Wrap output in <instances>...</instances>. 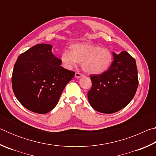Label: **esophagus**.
Returning <instances> with one entry per match:
<instances>
[{
  "label": "esophagus",
  "mask_w": 156,
  "mask_h": 156,
  "mask_svg": "<svg viewBox=\"0 0 156 156\" xmlns=\"http://www.w3.org/2000/svg\"><path fill=\"white\" fill-rule=\"evenodd\" d=\"M75 76H76V78H79L83 77L84 75L83 74V73H79V72H76V73H75Z\"/></svg>",
  "instance_id": "34e87169"
}]
</instances>
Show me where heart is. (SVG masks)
Here are the masks:
<instances>
[{
	"label": "heart",
	"instance_id": "b5f03b06",
	"mask_svg": "<svg viewBox=\"0 0 156 156\" xmlns=\"http://www.w3.org/2000/svg\"><path fill=\"white\" fill-rule=\"evenodd\" d=\"M112 61L113 54L109 49L89 43L73 44L70 51L63 50L60 55V62L64 68L72 69L80 62L83 69L90 74L106 72Z\"/></svg>",
	"mask_w": 156,
	"mask_h": 156
}]
</instances>
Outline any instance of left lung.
Listing matches in <instances>:
<instances>
[{
    "instance_id": "8db88e82",
    "label": "left lung",
    "mask_w": 156,
    "mask_h": 156,
    "mask_svg": "<svg viewBox=\"0 0 156 156\" xmlns=\"http://www.w3.org/2000/svg\"><path fill=\"white\" fill-rule=\"evenodd\" d=\"M113 61L109 69L90 76L92 87L88 91L89 104L95 110L113 113L125 107L133 99L138 86L135 59L128 52H113Z\"/></svg>"
}]
</instances>
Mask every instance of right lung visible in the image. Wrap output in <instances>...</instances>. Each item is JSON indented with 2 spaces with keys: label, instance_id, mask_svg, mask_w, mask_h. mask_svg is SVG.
Wrapping results in <instances>:
<instances>
[{
  "label": "right lung",
  "instance_id": "1",
  "mask_svg": "<svg viewBox=\"0 0 156 156\" xmlns=\"http://www.w3.org/2000/svg\"><path fill=\"white\" fill-rule=\"evenodd\" d=\"M52 45L38 44L21 54L14 65L12 84L15 96L34 113H48L56 106L66 84L75 72L60 66Z\"/></svg>",
  "mask_w": 156,
  "mask_h": 156
}]
</instances>
